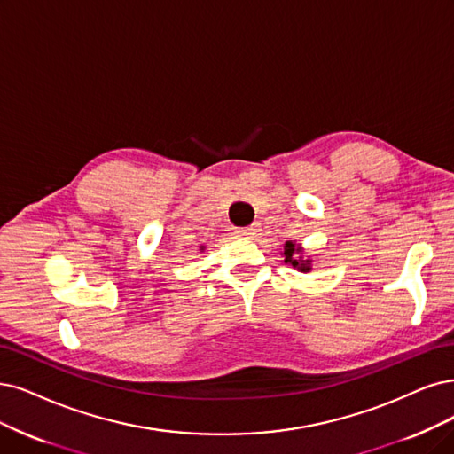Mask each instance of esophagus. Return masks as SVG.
Wrapping results in <instances>:
<instances>
[{"instance_id": "obj_1", "label": "esophagus", "mask_w": 454, "mask_h": 454, "mask_svg": "<svg viewBox=\"0 0 454 454\" xmlns=\"http://www.w3.org/2000/svg\"><path fill=\"white\" fill-rule=\"evenodd\" d=\"M258 231H260V224H250L247 228H238L236 230V233H238L239 238H254Z\"/></svg>"}]
</instances>
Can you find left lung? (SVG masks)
I'll return each mask as SVG.
<instances>
[{"label":"left lung","instance_id":"left-lung-1","mask_svg":"<svg viewBox=\"0 0 454 454\" xmlns=\"http://www.w3.org/2000/svg\"><path fill=\"white\" fill-rule=\"evenodd\" d=\"M282 256H284V262L292 265L294 270H297L301 273H310L312 271V258L305 254V248L301 247V243L286 241V245H284Z\"/></svg>","mask_w":454,"mask_h":454}]
</instances>
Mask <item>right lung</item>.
I'll use <instances>...</instances> for the list:
<instances>
[{
  "instance_id": "obj_1",
  "label": "right lung",
  "mask_w": 454,
  "mask_h": 454,
  "mask_svg": "<svg viewBox=\"0 0 454 454\" xmlns=\"http://www.w3.org/2000/svg\"><path fill=\"white\" fill-rule=\"evenodd\" d=\"M200 250H204V247H200Z\"/></svg>"
}]
</instances>
